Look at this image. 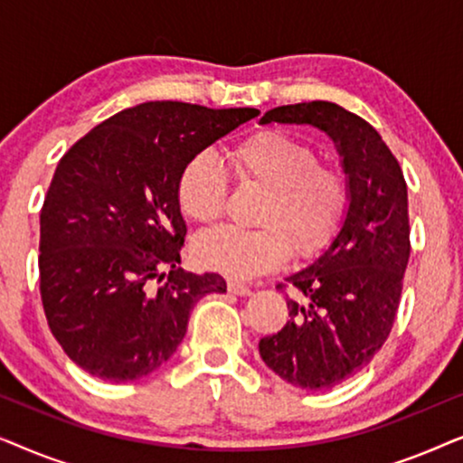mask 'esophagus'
Instances as JSON below:
<instances>
[{
  "label": "esophagus",
  "mask_w": 463,
  "mask_h": 463,
  "mask_svg": "<svg viewBox=\"0 0 463 463\" xmlns=\"http://www.w3.org/2000/svg\"><path fill=\"white\" fill-rule=\"evenodd\" d=\"M227 288H230V293H233V295H238V297H249L252 290L246 287V284H242V282H230L227 284Z\"/></svg>",
  "instance_id": "esophagus-1"
}]
</instances>
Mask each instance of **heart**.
I'll return each instance as SVG.
<instances>
[{"instance_id": "heart-1", "label": "heart", "mask_w": 463, "mask_h": 463, "mask_svg": "<svg viewBox=\"0 0 463 463\" xmlns=\"http://www.w3.org/2000/svg\"><path fill=\"white\" fill-rule=\"evenodd\" d=\"M230 164L242 183L268 189L257 223L261 230L221 225L200 233L194 257L202 268L249 280L287 261L288 250L307 257L333 238L347 204L339 170L318 164L306 141L278 128L244 137L230 149ZM227 175L211 154H198L176 181L181 213L195 223H211L223 213Z\"/></svg>"}]
</instances>
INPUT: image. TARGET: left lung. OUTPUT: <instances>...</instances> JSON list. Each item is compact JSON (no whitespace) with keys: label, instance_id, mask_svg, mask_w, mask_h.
Masks as SVG:
<instances>
[{"label":"left lung","instance_id":"1","mask_svg":"<svg viewBox=\"0 0 463 463\" xmlns=\"http://www.w3.org/2000/svg\"><path fill=\"white\" fill-rule=\"evenodd\" d=\"M312 126L331 138L347 204L307 268L284 280L288 320L259 341L263 363L301 390H331L364 369L388 339L409 263L407 183L379 132L328 100L276 107L259 124Z\"/></svg>","mask_w":463,"mask_h":463}]
</instances>
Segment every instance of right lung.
<instances>
[{"label":"right lung","instance_id":"obj_1","mask_svg":"<svg viewBox=\"0 0 463 463\" xmlns=\"http://www.w3.org/2000/svg\"><path fill=\"white\" fill-rule=\"evenodd\" d=\"M257 116L154 100L105 119L61 157L40 214V290L50 331L86 373L124 383L157 371L195 303L227 290L219 274L179 268L187 225L176 181Z\"/></svg>","mask_w":463,"mask_h":463}]
</instances>
